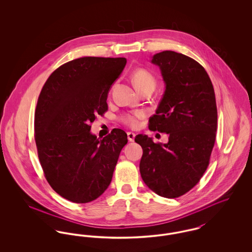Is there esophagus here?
Returning <instances> with one entry per match:
<instances>
[{"label": "esophagus", "mask_w": 252, "mask_h": 252, "mask_svg": "<svg viewBox=\"0 0 252 252\" xmlns=\"http://www.w3.org/2000/svg\"><path fill=\"white\" fill-rule=\"evenodd\" d=\"M135 136H136L135 133H133V132H127V139H128L129 142H134Z\"/></svg>", "instance_id": "esophagus-1"}]
</instances>
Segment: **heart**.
Returning <instances> with one entry per match:
<instances>
[{
  "label": "heart",
  "instance_id": "b5f03b06",
  "mask_svg": "<svg viewBox=\"0 0 252 252\" xmlns=\"http://www.w3.org/2000/svg\"><path fill=\"white\" fill-rule=\"evenodd\" d=\"M132 83L137 91L147 87L154 89L156 86V79L151 72L144 69H139L132 74ZM144 117V111H136L131 114H126V116H124L123 121L129 126L136 127L139 125V120Z\"/></svg>",
  "mask_w": 252,
  "mask_h": 252
}]
</instances>
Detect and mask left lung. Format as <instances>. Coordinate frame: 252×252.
Listing matches in <instances>:
<instances>
[{
  "mask_svg": "<svg viewBox=\"0 0 252 252\" xmlns=\"http://www.w3.org/2000/svg\"><path fill=\"white\" fill-rule=\"evenodd\" d=\"M151 63L159 68L165 90L149 119V129L165 132L168 143L136 136L143 148L140 172L150 190L175 198L190 191L209 165L216 142V95L208 73L191 58L163 51Z\"/></svg>",
  "mask_w": 252,
  "mask_h": 252,
  "instance_id": "8db88e82",
  "label": "left lung"
}]
</instances>
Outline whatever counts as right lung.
<instances>
[{
  "label": "right lung",
  "instance_id": "obj_1",
  "mask_svg": "<svg viewBox=\"0 0 252 252\" xmlns=\"http://www.w3.org/2000/svg\"><path fill=\"white\" fill-rule=\"evenodd\" d=\"M125 58L85 57L69 61L49 76L36 104L37 155L51 187L62 197L87 203L108 189L126 133L114 128L103 139L91 123L108 110L112 84Z\"/></svg>",
  "mask_w": 252,
  "mask_h": 252
}]
</instances>
